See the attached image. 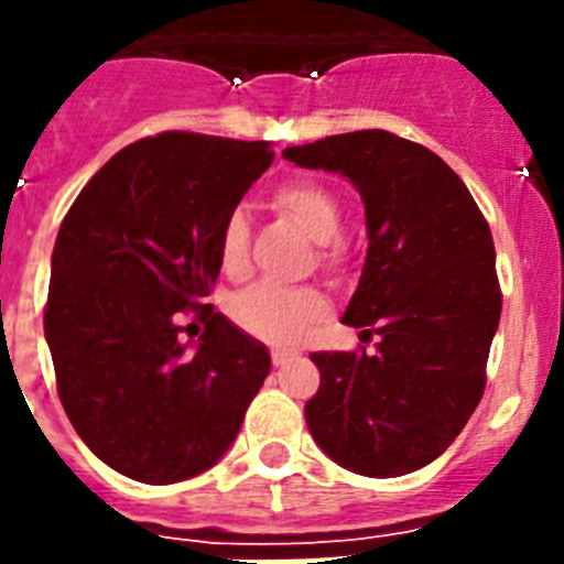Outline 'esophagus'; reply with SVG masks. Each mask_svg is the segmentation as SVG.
Listing matches in <instances>:
<instances>
[{
  "label": "esophagus",
  "instance_id": "esophagus-1",
  "mask_svg": "<svg viewBox=\"0 0 564 564\" xmlns=\"http://www.w3.org/2000/svg\"><path fill=\"white\" fill-rule=\"evenodd\" d=\"M295 360V354L292 351H283V348H274L272 351V362L274 366H286V362Z\"/></svg>",
  "mask_w": 564,
  "mask_h": 564
}]
</instances>
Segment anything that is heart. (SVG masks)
<instances>
[{"label":"heart","instance_id":"heart-1","mask_svg":"<svg viewBox=\"0 0 564 564\" xmlns=\"http://www.w3.org/2000/svg\"><path fill=\"white\" fill-rule=\"evenodd\" d=\"M269 204L278 216L292 221L316 242V263L330 274H343L348 248L343 242V204L334 189L316 178H286L274 184ZM251 230L242 213H230L219 230V263L225 274L242 278L248 272ZM327 301L316 286H274L257 283L228 301V316L248 336L269 345H295L325 316Z\"/></svg>","mask_w":564,"mask_h":564}]
</instances>
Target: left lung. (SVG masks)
<instances>
[{"label":"left lung","instance_id":"left-lung-1","mask_svg":"<svg viewBox=\"0 0 564 564\" xmlns=\"http://www.w3.org/2000/svg\"><path fill=\"white\" fill-rule=\"evenodd\" d=\"M286 161L360 189L369 254L343 322L375 354H310L322 383L304 406L316 445L362 477H401L459 436L486 389L500 322L489 221L438 154L389 131L292 145Z\"/></svg>","mask_w":564,"mask_h":564}]
</instances>
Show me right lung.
<instances>
[{"label":"right lung","instance_id":"obj_1","mask_svg":"<svg viewBox=\"0 0 564 564\" xmlns=\"http://www.w3.org/2000/svg\"><path fill=\"white\" fill-rule=\"evenodd\" d=\"M272 161L269 143L145 137L61 221L43 313L57 394L84 445L131 480L163 486L219 463L272 369L265 345L202 304L221 221ZM189 312L205 322L198 344L180 339Z\"/></svg>","mask_w":564,"mask_h":564}]
</instances>
